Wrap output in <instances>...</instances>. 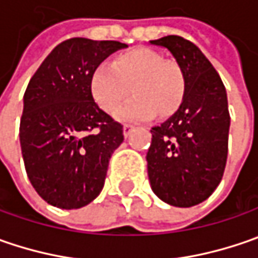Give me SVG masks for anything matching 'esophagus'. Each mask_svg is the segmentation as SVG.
Returning <instances> with one entry per match:
<instances>
[{
  "instance_id": "1",
  "label": "esophagus",
  "mask_w": 258,
  "mask_h": 258,
  "mask_svg": "<svg viewBox=\"0 0 258 258\" xmlns=\"http://www.w3.org/2000/svg\"><path fill=\"white\" fill-rule=\"evenodd\" d=\"M134 130V125H131V124H124V127H122V133H124V137H128L130 133Z\"/></svg>"
}]
</instances>
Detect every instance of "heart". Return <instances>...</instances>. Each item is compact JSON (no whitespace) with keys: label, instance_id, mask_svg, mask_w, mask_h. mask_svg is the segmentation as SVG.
Wrapping results in <instances>:
<instances>
[{"label":"heart","instance_id":"heart-1","mask_svg":"<svg viewBox=\"0 0 258 258\" xmlns=\"http://www.w3.org/2000/svg\"><path fill=\"white\" fill-rule=\"evenodd\" d=\"M131 88L136 98L117 112L122 121L173 114L183 101L186 79L177 63L146 47L119 54L112 64H99L91 76V94L109 114L128 98Z\"/></svg>","mask_w":258,"mask_h":258}]
</instances>
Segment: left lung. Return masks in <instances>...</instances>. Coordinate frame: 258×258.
<instances>
[{
  "instance_id": "left-lung-1",
  "label": "left lung",
  "mask_w": 258,
  "mask_h": 258,
  "mask_svg": "<svg viewBox=\"0 0 258 258\" xmlns=\"http://www.w3.org/2000/svg\"><path fill=\"white\" fill-rule=\"evenodd\" d=\"M150 43L173 54L186 79L179 109L151 128L146 157L151 189L169 205L194 207L212 195L225 170L231 119L227 91L192 41L166 36Z\"/></svg>"
}]
</instances>
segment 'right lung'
<instances>
[{
    "instance_id": "right-lung-1",
    "label": "right lung",
    "mask_w": 258,
    "mask_h": 258,
    "mask_svg": "<svg viewBox=\"0 0 258 258\" xmlns=\"http://www.w3.org/2000/svg\"><path fill=\"white\" fill-rule=\"evenodd\" d=\"M114 40L73 37L56 46L24 92L20 143L33 187L47 204L78 209L101 194L111 154L124 140L122 125L96 105L91 76Z\"/></svg>"
}]
</instances>
